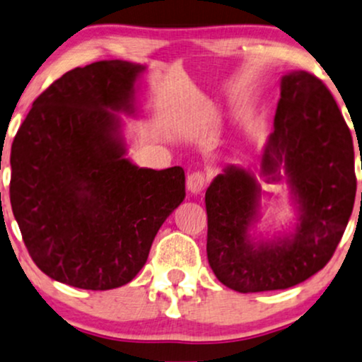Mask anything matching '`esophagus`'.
<instances>
[{
	"mask_svg": "<svg viewBox=\"0 0 362 362\" xmlns=\"http://www.w3.org/2000/svg\"><path fill=\"white\" fill-rule=\"evenodd\" d=\"M206 186V177L201 173H192L187 176V191L191 194H201Z\"/></svg>",
	"mask_w": 362,
	"mask_h": 362,
	"instance_id": "1",
	"label": "esophagus"
}]
</instances>
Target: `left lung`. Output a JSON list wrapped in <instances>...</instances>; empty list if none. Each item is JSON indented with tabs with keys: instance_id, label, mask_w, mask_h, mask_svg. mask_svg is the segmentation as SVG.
<instances>
[{
	"instance_id": "left-lung-1",
	"label": "left lung",
	"mask_w": 362,
	"mask_h": 362,
	"mask_svg": "<svg viewBox=\"0 0 362 362\" xmlns=\"http://www.w3.org/2000/svg\"><path fill=\"white\" fill-rule=\"evenodd\" d=\"M261 177L288 186L296 211L291 232L255 236L262 199L269 196ZM354 198L353 136L334 98L314 74L286 73L257 175L231 164L206 191L211 269L238 293L303 283L334 255Z\"/></svg>"
}]
</instances>
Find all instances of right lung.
Segmentation results:
<instances>
[{"mask_svg": "<svg viewBox=\"0 0 362 362\" xmlns=\"http://www.w3.org/2000/svg\"><path fill=\"white\" fill-rule=\"evenodd\" d=\"M144 64L121 59L74 68L33 103L11 146L9 199L31 259L79 289L128 284L159 228L185 199V171L126 158Z\"/></svg>", "mask_w": 362, "mask_h": 362, "instance_id": "1", "label": "right lung"}]
</instances>
